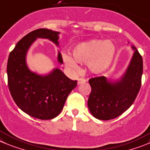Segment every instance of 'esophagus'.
<instances>
[{
    "label": "esophagus",
    "instance_id": "1",
    "mask_svg": "<svg viewBox=\"0 0 150 150\" xmlns=\"http://www.w3.org/2000/svg\"><path fill=\"white\" fill-rule=\"evenodd\" d=\"M86 81L85 79H83V78H79V79L78 80V84H82V83H85Z\"/></svg>",
    "mask_w": 150,
    "mask_h": 150
}]
</instances>
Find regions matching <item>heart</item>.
Masks as SVG:
<instances>
[{
	"instance_id": "b5f03b06",
	"label": "heart",
	"mask_w": 150,
	"mask_h": 150,
	"mask_svg": "<svg viewBox=\"0 0 150 150\" xmlns=\"http://www.w3.org/2000/svg\"><path fill=\"white\" fill-rule=\"evenodd\" d=\"M116 52V47L110 40L94 39L83 42L72 50V58L64 54V62L69 67L77 68V63L88 64L91 72L101 74L107 71L112 63Z\"/></svg>"
}]
</instances>
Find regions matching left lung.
<instances>
[{
  "mask_svg": "<svg viewBox=\"0 0 150 150\" xmlns=\"http://www.w3.org/2000/svg\"><path fill=\"white\" fill-rule=\"evenodd\" d=\"M134 54L126 72L117 81L104 76L89 80L92 90L88 99L91 114L97 119L108 121L121 115L133 103L141 85L142 57L132 46Z\"/></svg>",
  "mask_w": 150,
  "mask_h": 150,
  "instance_id": "obj_1",
  "label": "left lung"
}]
</instances>
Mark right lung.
<instances>
[{"label": "right lung", "instance_id": "1", "mask_svg": "<svg viewBox=\"0 0 150 150\" xmlns=\"http://www.w3.org/2000/svg\"><path fill=\"white\" fill-rule=\"evenodd\" d=\"M59 34L47 29L33 31L18 42L8 58V86L14 101L25 113L40 120L58 116L69 94L77 86V81L69 79L59 69H54L47 75H40L26 65V53L36 39H49L59 46ZM58 61L63 64L60 52Z\"/></svg>", "mask_w": 150, "mask_h": 150}]
</instances>
